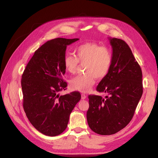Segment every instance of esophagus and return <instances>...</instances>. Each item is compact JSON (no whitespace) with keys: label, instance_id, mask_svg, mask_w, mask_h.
<instances>
[{"label":"esophagus","instance_id":"esophagus-1","mask_svg":"<svg viewBox=\"0 0 158 158\" xmlns=\"http://www.w3.org/2000/svg\"><path fill=\"white\" fill-rule=\"evenodd\" d=\"M81 97H82V99H84L86 98L87 95H85V94H81Z\"/></svg>","mask_w":158,"mask_h":158}]
</instances>
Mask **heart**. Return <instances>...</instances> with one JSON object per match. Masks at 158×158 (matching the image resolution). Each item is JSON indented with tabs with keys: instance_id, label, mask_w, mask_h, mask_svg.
I'll return each mask as SVG.
<instances>
[{
	"instance_id": "b5f03b06",
	"label": "heart",
	"mask_w": 158,
	"mask_h": 158,
	"mask_svg": "<svg viewBox=\"0 0 158 158\" xmlns=\"http://www.w3.org/2000/svg\"><path fill=\"white\" fill-rule=\"evenodd\" d=\"M75 55H66L63 64L66 72L74 74L80 64H82L85 73L72 78L70 86L73 90L88 92L92 88L95 78H106L111 68L113 54L109 47L95 43H85L76 47Z\"/></svg>"
}]
</instances>
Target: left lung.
Listing matches in <instances>:
<instances>
[{"label":"left lung","mask_w":158,"mask_h":158,"mask_svg":"<svg viewBox=\"0 0 158 158\" xmlns=\"http://www.w3.org/2000/svg\"><path fill=\"white\" fill-rule=\"evenodd\" d=\"M113 49L111 70L98 85L106 98L89 95L87 121L89 128L101 135L120 131L130 123L143 93L142 73L127 43L109 38Z\"/></svg>","instance_id":"left-lung-1"}]
</instances>
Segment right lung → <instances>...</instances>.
Here are the masks:
<instances>
[{
	"label": "right lung",
	"instance_id": "1",
	"mask_svg": "<svg viewBox=\"0 0 158 158\" xmlns=\"http://www.w3.org/2000/svg\"><path fill=\"white\" fill-rule=\"evenodd\" d=\"M78 40L56 38L47 41L35 51L22 76L23 109L31 125L46 136L64 131L81 99L78 92L60 96L58 94L67 86L63 78L66 47Z\"/></svg>",
	"mask_w": 158,
	"mask_h": 158
}]
</instances>
